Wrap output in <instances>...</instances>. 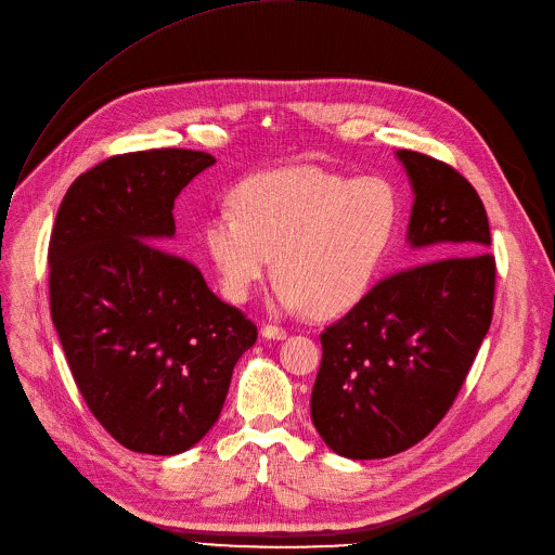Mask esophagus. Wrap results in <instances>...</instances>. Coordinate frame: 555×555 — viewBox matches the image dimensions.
<instances>
[{
	"instance_id": "34e87169",
	"label": "esophagus",
	"mask_w": 555,
	"mask_h": 555,
	"mask_svg": "<svg viewBox=\"0 0 555 555\" xmlns=\"http://www.w3.org/2000/svg\"><path fill=\"white\" fill-rule=\"evenodd\" d=\"M261 335H263L266 339L283 341V339L287 337V332H285V327H279V325H263V330H261Z\"/></svg>"
}]
</instances>
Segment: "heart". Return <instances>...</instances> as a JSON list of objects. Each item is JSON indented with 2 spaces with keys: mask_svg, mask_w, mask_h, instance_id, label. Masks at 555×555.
<instances>
[{
  "mask_svg": "<svg viewBox=\"0 0 555 555\" xmlns=\"http://www.w3.org/2000/svg\"><path fill=\"white\" fill-rule=\"evenodd\" d=\"M399 218V194L382 176L287 167L243 180L232 211L205 220L203 243L230 301L251 297L274 256V306L330 317L373 287Z\"/></svg>",
  "mask_w": 555,
  "mask_h": 555,
  "instance_id": "heart-1",
  "label": "heart"
}]
</instances>
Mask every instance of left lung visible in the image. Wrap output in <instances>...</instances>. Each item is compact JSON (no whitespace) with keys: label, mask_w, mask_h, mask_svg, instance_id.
<instances>
[{"label":"left lung","mask_w":555,"mask_h":555,"mask_svg":"<svg viewBox=\"0 0 555 555\" xmlns=\"http://www.w3.org/2000/svg\"><path fill=\"white\" fill-rule=\"evenodd\" d=\"M415 194L405 241L420 266L379 281L321 335L310 415L337 455L382 460L449 413L493 317L487 209L451 165L399 150Z\"/></svg>","instance_id":"obj_1"}]
</instances>
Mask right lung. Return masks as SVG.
<instances>
[{"mask_svg": "<svg viewBox=\"0 0 555 555\" xmlns=\"http://www.w3.org/2000/svg\"><path fill=\"white\" fill-rule=\"evenodd\" d=\"M214 163L192 150L114 156L76 178L55 216L53 325L91 413L135 453L198 444L256 341V325L167 249L173 201Z\"/></svg>", "mask_w": 555, "mask_h": 555, "instance_id": "add662e5", "label": "right lung"}]
</instances>
